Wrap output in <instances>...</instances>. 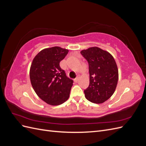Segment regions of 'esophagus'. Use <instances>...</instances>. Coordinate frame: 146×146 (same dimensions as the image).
Segmentation results:
<instances>
[{"instance_id": "1", "label": "esophagus", "mask_w": 146, "mask_h": 146, "mask_svg": "<svg viewBox=\"0 0 146 146\" xmlns=\"http://www.w3.org/2000/svg\"><path fill=\"white\" fill-rule=\"evenodd\" d=\"M78 80H79V76H77V77L74 79V82H77L78 81Z\"/></svg>"}]
</instances>
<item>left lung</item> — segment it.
<instances>
[{"label":"left lung","mask_w":146,"mask_h":146,"mask_svg":"<svg viewBox=\"0 0 146 146\" xmlns=\"http://www.w3.org/2000/svg\"><path fill=\"white\" fill-rule=\"evenodd\" d=\"M80 53L89 65L90 85L84 90L85 98L92 103H103L116 90L119 77L116 61L109 52L97 47Z\"/></svg>","instance_id":"1"}]
</instances>
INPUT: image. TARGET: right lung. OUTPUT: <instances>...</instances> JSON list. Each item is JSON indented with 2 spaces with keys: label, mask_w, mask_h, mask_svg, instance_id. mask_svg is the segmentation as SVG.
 <instances>
[{
  "label": "right lung",
  "mask_w": 146,
  "mask_h": 146,
  "mask_svg": "<svg viewBox=\"0 0 146 146\" xmlns=\"http://www.w3.org/2000/svg\"><path fill=\"white\" fill-rule=\"evenodd\" d=\"M68 51L57 46L44 48L35 56L31 64L30 78L33 90L49 105H60L69 97L74 82L60 66Z\"/></svg>",
  "instance_id": "right-lung-1"
}]
</instances>
